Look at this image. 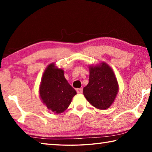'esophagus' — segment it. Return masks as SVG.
Instances as JSON below:
<instances>
[{
  "label": "esophagus",
  "instance_id": "1",
  "mask_svg": "<svg viewBox=\"0 0 152 152\" xmlns=\"http://www.w3.org/2000/svg\"><path fill=\"white\" fill-rule=\"evenodd\" d=\"M82 91H82V88H77L76 89L77 93H78V94H81Z\"/></svg>",
  "mask_w": 152,
  "mask_h": 152
}]
</instances>
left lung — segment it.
<instances>
[{
    "instance_id": "1",
    "label": "left lung",
    "mask_w": 152,
    "mask_h": 152,
    "mask_svg": "<svg viewBox=\"0 0 152 152\" xmlns=\"http://www.w3.org/2000/svg\"><path fill=\"white\" fill-rule=\"evenodd\" d=\"M88 68L89 82L83 88L84 96L93 107L107 109L113 103L119 91L114 72L104 62Z\"/></svg>"
}]
</instances>
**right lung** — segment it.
<instances>
[{"label":"right lung","instance_id":"obj_1","mask_svg":"<svg viewBox=\"0 0 152 152\" xmlns=\"http://www.w3.org/2000/svg\"><path fill=\"white\" fill-rule=\"evenodd\" d=\"M76 91L64 77L62 69L52 63L43 74L39 86V96L43 103L56 114L63 113L70 104Z\"/></svg>","mask_w":152,"mask_h":152}]
</instances>
